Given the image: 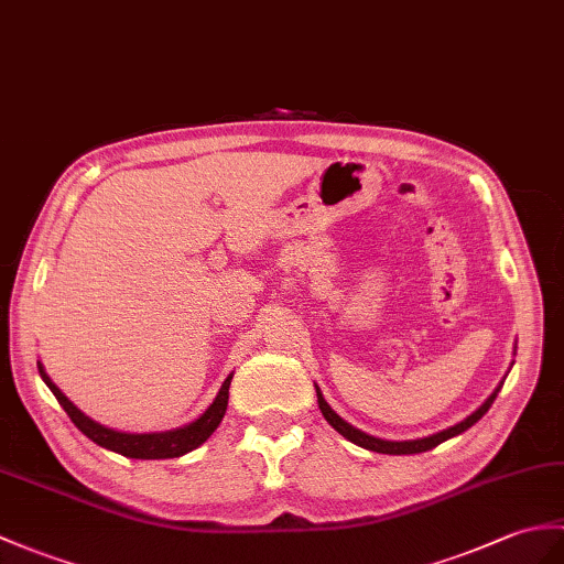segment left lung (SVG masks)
Masks as SVG:
<instances>
[{
    "label": "left lung",
    "mask_w": 564,
    "mask_h": 564,
    "mask_svg": "<svg viewBox=\"0 0 564 564\" xmlns=\"http://www.w3.org/2000/svg\"><path fill=\"white\" fill-rule=\"evenodd\" d=\"M500 387H497L492 394L488 397V401L482 403L476 413H470L466 421L456 423L449 430H442V432H437V435H430V437H423V440H411V442H389V440H379V437H372V435H365V432L348 425L341 415H336L332 411V405L324 401L319 389H317V403H319V409H322V415L326 417V423H329L334 430L341 432V435L346 440H350L352 444H358V447H365V449H370V452H379V454H421V452H427L432 447H437V444H442V442H447L449 437L462 435V432H466L470 425H476L480 417L488 413V409L492 405V401L497 397V391H500Z\"/></svg>",
    "instance_id": "8db88e82"
}]
</instances>
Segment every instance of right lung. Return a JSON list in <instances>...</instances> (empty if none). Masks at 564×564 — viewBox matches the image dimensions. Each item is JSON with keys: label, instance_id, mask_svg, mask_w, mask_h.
I'll use <instances>...</instances> for the list:
<instances>
[{"label": "right lung", "instance_id": "right-lung-1", "mask_svg": "<svg viewBox=\"0 0 564 564\" xmlns=\"http://www.w3.org/2000/svg\"><path fill=\"white\" fill-rule=\"evenodd\" d=\"M37 370H41L43 382L50 387L52 394L59 401V405L67 415L72 417V423L84 432L88 440H94L100 447L117 452L122 456H129V459H175V456L187 454L192 449L199 447L208 437L214 435V430L220 425L223 415H226L228 409V389H230V379L232 375L223 382L218 397L214 399V403L196 417L194 423L170 430V432H151V435H129V432H117L110 427H102L100 423L90 421L88 415H84L76 405L62 394V391L52 384V379L45 375L43 365L37 362Z\"/></svg>", "mask_w": 564, "mask_h": 564}]
</instances>
